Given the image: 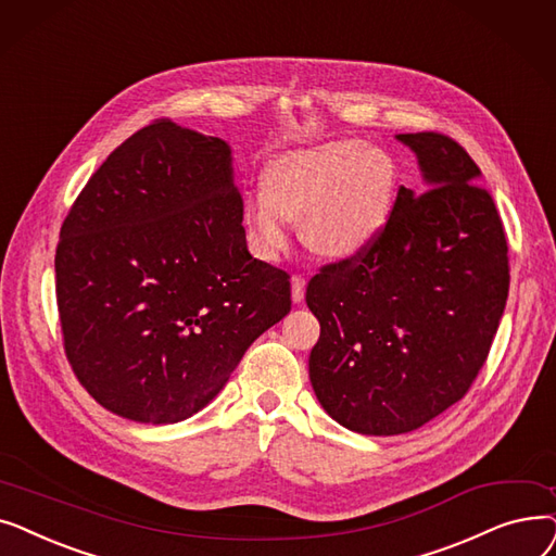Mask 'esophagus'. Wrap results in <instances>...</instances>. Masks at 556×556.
I'll return each mask as SVG.
<instances>
[{
    "label": "esophagus",
    "mask_w": 556,
    "mask_h": 556,
    "mask_svg": "<svg viewBox=\"0 0 556 556\" xmlns=\"http://www.w3.org/2000/svg\"><path fill=\"white\" fill-rule=\"evenodd\" d=\"M305 299V278L303 276H294L292 278V301L301 303Z\"/></svg>",
    "instance_id": "34e87169"
}]
</instances>
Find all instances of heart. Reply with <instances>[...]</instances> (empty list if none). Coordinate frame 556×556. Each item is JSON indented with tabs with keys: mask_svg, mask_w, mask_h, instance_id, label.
<instances>
[{
	"mask_svg": "<svg viewBox=\"0 0 556 556\" xmlns=\"http://www.w3.org/2000/svg\"><path fill=\"white\" fill-rule=\"evenodd\" d=\"M244 210L251 244L264 257L289 249L296 219L303 240L326 257H355L384 230L395 199V167L380 149L334 140L287 153Z\"/></svg>",
	"mask_w": 556,
	"mask_h": 556,
	"instance_id": "b5f03b06",
	"label": "heart"
}]
</instances>
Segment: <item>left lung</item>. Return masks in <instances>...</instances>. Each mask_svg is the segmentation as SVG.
Instances as JSON below:
<instances>
[{
  "label": "left lung",
  "instance_id": "obj_1",
  "mask_svg": "<svg viewBox=\"0 0 556 556\" xmlns=\"http://www.w3.org/2000/svg\"><path fill=\"white\" fill-rule=\"evenodd\" d=\"M407 144L426 192L401 188L378 240L307 282L321 324L309 382L359 434H405L462 401L484 366L509 294V247L480 167L434 130Z\"/></svg>",
  "mask_w": 556,
  "mask_h": 556
}]
</instances>
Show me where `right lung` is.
<instances>
[{
    "instance_id": "obj_1",
    "label": "right lung",
    "mask_w": 556,
    "mask_h": 556,
    "mask_svg": "<svg viewBox=\"0 0 556 556\" xmlns=\"http://www.w3.org/2000/svg\"><path fill=\"white\" fill-rule=\"evenodd\" d=\"M230 147L155 119L90 176L63 222L56 303L74 376L109 412L190 418L292 309L289 274L255 260Z\"/></svg>"
}]
</instances>
